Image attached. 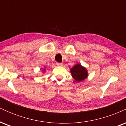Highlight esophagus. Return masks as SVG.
Masks as SVG:
<instances>
[{
	"label": "esophagus",
	"instance_id": "1",
	"mask_svg": "<svg viewBox=\"0 0 126 126\" xmlns=\"http://www.w3.org/2000/svg\"><path fill=\"white\" fill-rule=\"evenodd\" d=\"M56 65H57V66H63V63H58V62H57V63H56Z\"/></svg>",
	"mask_w": 126,
	"mask_h": 126
}]
</instances>
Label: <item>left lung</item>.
Segmentation results:
<instances>
[{
	"instance_id": "obj_1",
	"label": "left lung",
	"mask_w": 126,
	"mask_h": 126,
	"mask_svg": "<svg viewBox=\"0 0 126 126\" xmlns=\"http://www.w3.org/2000/svg\"><path fill=\"white\" fill-rule=\"evenodd\" d=\"M70 71H71L72 76L76 82H80L84 80L88 76L86 69L79 64L73 66Z\"/></svg>"
}]
</instances>
